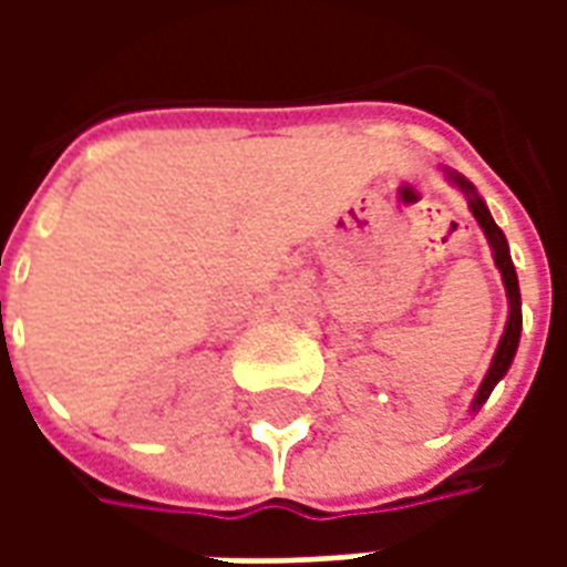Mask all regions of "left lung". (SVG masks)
Instances as JSON below:
<instances>
[{
  "label": "left lung",
  "instance_id": "1",
  "mask_svg": "<svg viewBox=\"0 0 567 567\" xmlns=\"http://www.w3.org/2000/svg\"><path fill=\"white\" fill-rule=\"evenodd\" d=\"M443 175L450 178V185H455L467 197V209L480 224V230L486 234L488 248H492V258H495V267L501 270V282H504V291H507V324H504V333H501L498 349L492 355V364H488L486 377L480 382V389L474 394V404H471V413H476L480 406L486 404L492 389L498 385L507 370H511L513 358H516V349H519V333H523V297H519V279H516V267L511 260V246H507V236L501 230L492 212H488L486 199L476 194V187L464 178V175L452 173V169H443Z\"/></svg>",
  "mask_w": 567,
  "mask_h": 567
}]
</instances>
